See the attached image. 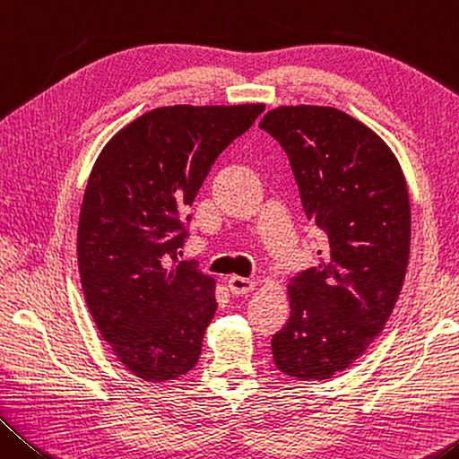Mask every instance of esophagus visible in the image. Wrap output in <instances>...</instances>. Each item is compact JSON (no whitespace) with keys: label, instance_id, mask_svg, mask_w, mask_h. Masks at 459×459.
Here are the masks:
<instances>
[{"label":"esophagus","instance_id":"esophagus-1","mask_svg":"<svg viewBox=\"0 0 459 459\" xmlns=\"http://www.w3.org/2000/svg\"><path fill=\"white\" fill-rule=\"evenodd\" d=\"M254 287H256V282L250 279H242V276H230V281H228V289L231 295H236V297L247 295V292L254 290Z\"/></svg>","mask_w":459,"mask_h":459}]
</instances>
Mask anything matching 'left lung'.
<instances>
[{
  "label": "left lung",
  "mask_w": 459,
  "mask_h": 459,
  "mask_svg": "<svg viewBox=\"0 0 459 459\" xmlns=\"http://www.w3.org/2000/svg\"><path fill=\"white\" fill-rule=\"evenodd\" d=\"M281 142L305 215L321 230L319 264L290 279L274 364L327 380L364 354L401 295L411 250L407 180L377 132L325 105H281L260 122Z\"/></svg>",
  "instance_id": "left-lung-1"
}]
</instances>
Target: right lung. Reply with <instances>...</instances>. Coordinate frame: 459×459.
Masks as SVG:
<instances>
[{
  "label": "right lung",
  "instance_id": "right-lung-1",
  "mask_svg": "<svg viewBox=\"0 0 459 459\" xmlns=\"http://www.w3.org/2000/svg\"><path fill=\"white\" fill-rule=\"evenodd\" d=\"M262 111L264 103L156 108L97 156L77 230L81 287L101 337L134 377L170 382L199 362L215 279L177 262L186 236L178 217Z\"/></svg>",
  "mask_w": 459,
  "mask_h": 459
}]
</instances>
